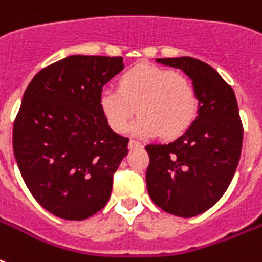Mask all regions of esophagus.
I'll list each match as a JSON object with an SVG mask.
<instances>
[{
	"instance_id": "34e87169",
	"label": "esophagus",
	"mask_w": 262,
	"mask_h": 262,
	"mask_svg": "<svg viewBox=\"0 0 262 262\" xmlns=\"http://www.w3.org/2000/svg\"><path fill=\"white\" fill-rule=\"evenodd\" d=\"M143 145H141V143H139V141H136V140H130L129 141V144H127V148L129 149H136V148H141Z\"/></svg>"
}]
</instances>
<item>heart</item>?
Instances as JSON below:
<instances>
[{
    "label": "heart",
    "instance_id": "1",
    "mask_svg": "<svg viewBox=\"0 0 262 262\" xmlns=\"http://www.w3.org/2000/svg\"><path fill=\"white\" fill-rule=\"evenodd\" d=\"M99 106L114 132H122L136 111L140 115L127 132L140 139L177 137L197 113V96L189 80L177 72L140 63L119 77V88L100 91Z\"/></svg>",
    "mask_w": 262,
    "mask_h": 262
}]
</instances>
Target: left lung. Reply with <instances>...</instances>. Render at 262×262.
Instances as JSON below:
<instances>
[{"mask_svg":"<svg viewBox=\"0 0 262 262\" xmlns=\"http://www.w3.org/2000/svg\"><path fill=\"white\" fill-rule=\"evenodd\" d=\"M191 80L197 117L178 139L149 144L148 194L163 211L191 217L213 207L227 190L242 151L244 129L235 94L208 63L191 57L156 58Z\"/></svg>","mask_w":262,"mask_h":262,"instance_id":"left-lung-1","label":"left lung"}]
</instances>
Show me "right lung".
<instances>
[{
	"label": "right lung",
	"instance_id": "add662e5",
	"mask_svg": "<svg viewBox=\"0 0 262 262\" xmlns=\"http://www.w3.org/2000/svg\"><path fill=\"white\" fill-rule=\"evenodd\" d=\"M123 69L122 57L69 55L36 73L13 125L17 167L34 199L67 220L107 204L129 139L104 118L99 95Z\"/></svg>",
	"mask_w": 262,
	"mask_h": 262
}]
</instances>
